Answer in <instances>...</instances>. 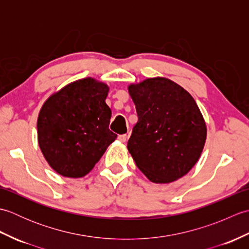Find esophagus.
<instances>
[{
    "instance_id": "esophagus-1",
    "label": "esophagus",
    "mask_w": 249,
    "mask_h": 249,
    "mask_svg": "<svg viewBox=\"0 0 249 249\" xmlns=\"http://www.w3.org/2000/svg\"><path fill=\"white\" fill-rule=\"evenodd\" d=\"M118 139L121 141V142H125L126 140H127V135L124 134V135H119L118 136Z\"/></svg>"
}]
</instances>
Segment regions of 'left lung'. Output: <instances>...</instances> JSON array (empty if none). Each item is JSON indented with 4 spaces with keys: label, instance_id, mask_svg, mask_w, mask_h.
I'll list each match as a JSON object with an SVG mask.
<instances>
[{
    "label": "left lung",
    "instance_id": "1",
    "mask_svg": "<svg viewBox=\"0 0 249 249\" xmlns=\"http://www.w3.org/2000/svg\"><path fill=\"white\" fill-rule=\"evenodd\" d=\"M128 92L138 114L127 143L136 166L153 183L177 181L203 151L206 125L199 107L186 89L162 77L129 84Z\"/></svg>",
    "mask_w": 249,
    "mask_h": 249
}]
</instances>
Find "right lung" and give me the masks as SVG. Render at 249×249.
<instances>
[{
  "label": "right lung",
  "mask_w": 249,
  "mask_h": 249,
  "mask_svg": "<svg viewBox=\"0 0 249 249\" xmlns=\"http://www.w3.org/2000/svg\"><path fill=\"white\" fill-rule=\"evenodd\" d=\"M109 87L88 77L68 83L44 103L37 119L38 144L47 162L65 178L92 170L116 135L109 129Z\"/></svg>",
  "instance_id": "obj_1"
}]
</instances>
